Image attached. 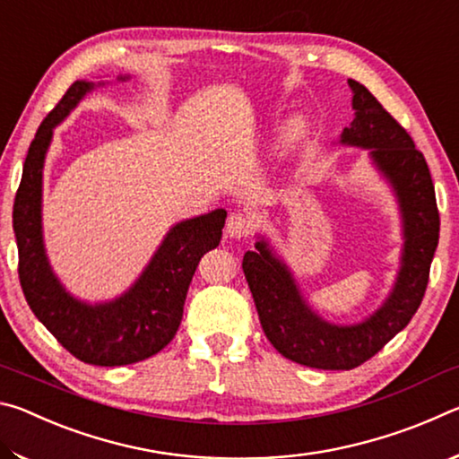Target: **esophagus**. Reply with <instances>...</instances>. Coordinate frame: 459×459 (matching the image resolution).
Listing matches in <instances>:
<instances>
[{
	"label": "esophagus",
	"mask_w": 459,
	"mask_h": 459,
	"mask_svg": "<svg viewBox=\"0 0 459 459\" xmlns=\"http://www.w3.org/2000/svg\"><path fill=\"white\" fill-rule=\"evenodd\" d=\"M253 230V219L243 212H232L227 221V235L232 238H245Z\"/></svg>",
	"instance_id": "34e87169"
}]
</instances>
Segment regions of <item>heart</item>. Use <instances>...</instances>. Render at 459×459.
<instances>
[{
    "mask_svg": "<svg viewBox=\"0 0 459 459\" xmlns=\"http://www.w3.org/2000/svg\"><path fill=\"white\" fill-rule=\"evenodd\" d=\"M306 134H307V121L304 117H293L283 129L281 152H287V150H291V147L298 145L301 139L306 137Z\"/></svg>",
    "mask_w": 459,
    "mask_h": 459,
    "instance_id": "heart-1",
    "label": "heart"
}]
</instances>
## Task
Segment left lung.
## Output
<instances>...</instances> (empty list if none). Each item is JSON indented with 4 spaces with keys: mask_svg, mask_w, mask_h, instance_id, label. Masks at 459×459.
I'll return each instance as SVG.
<instances>
[{
    "mask_svg": "<svg viewBox=\"0 0 459 459\" xmlns=\"http://www.w3.org/2000/svg\"><path fill=\"white\" fill-rule=\"evenodd\" d=\"M352 108L356 117L342 131L340 143L370 150V158L397 194L403 216L401 269L385 304L360 324L336 325L322 320L295 285L291 271L259 240L243 257V271L267 340L275 351L298 364L322 370H351L372 359L388 340L411 322L421 306L429 267L439 240L435 188L423 153L399 121L356 81Z\"/></svg>",
    "mask_w": 459,
    "mask_h": 459,
    "instance_id": "left-lung-1",
    "label": "left lung"
}]
</instances>
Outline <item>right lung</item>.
Returning <instances> with one entry per match:
<instances>
[{"label":"right lung","mask_w":459,"mask_h":459,"mask_svg":"<svg viewBox=\"0 0 459 459\" xmlns=\"http://www.w3.org/2000/svg\"><path fill=\"white\" fill-rule=\"evenodd\" d=\"M92 89L95 82H73L30 143L13 200L18 275L30 309L68 352L95 367H123L150 359L172 342L194 271L211 248L219 247L227 211L216 208L169 229L150 265L121 298L95 306L73 298L52 273L44 251L42 168L52 129Z\"/></svg>","instance_id":"1"}]
</instances>
